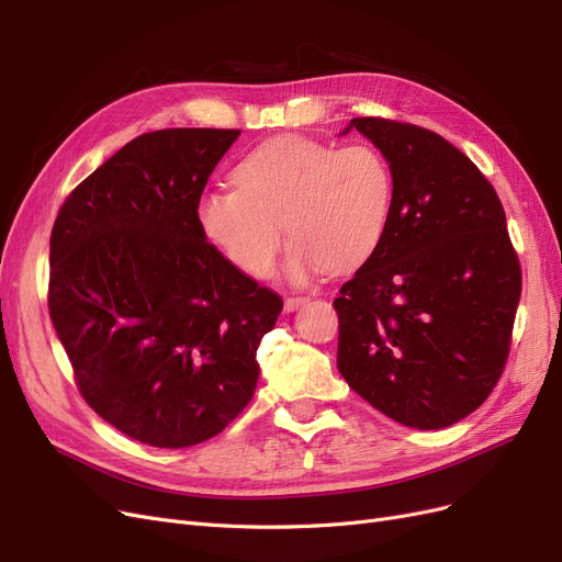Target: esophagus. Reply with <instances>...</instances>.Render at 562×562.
<instances>
[{"mask_svg": "<svg viewBox=\"0 0 562 562\" xmlns=\"http://www.w3.org/2000/svg\"><path fill=\"white\" fill-rule=\"evenodd\" d=\"M307 302V297H300V295H293V297H285V302H283V307H285V312H295V310H300L302 304Z\"/></svg>", "mask_w": 562, "mask_h": 562, "instance_id": "obj_1", "label": "esophagus"}]
</instances>
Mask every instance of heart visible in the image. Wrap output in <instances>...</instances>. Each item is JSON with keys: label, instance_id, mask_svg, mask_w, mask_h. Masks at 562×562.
Listing matches in <instances>:
<instances>
[{"label": "heart", "instance_id": "obj_1", "mask_svg": "<svg viewBox=\"0 0 562 562\" xmlns=\"http://www.w3.org/2000/svg\"><path fill=\"white\" fill-rule=\"evenodd\" d=\"M236 190L196 201L203 236L252 279H265L291 236L285 274L310 279L366 265L380 248L394 211V171L375 145L335 147L307 135H277L234 166Z\"/></svg>", "mask_w": 562, "mask_h": 562}]
</instances>
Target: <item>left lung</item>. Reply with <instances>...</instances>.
<instances>
[{
    "label": "left lung",
    "instance_id": "1",
    "mask_svg": "<svg viewBox=\"0 0 562 562\" xmlns=\"http://www.w3.org/2000/svg\"><path fill=\"white\" fill-rule=\"evenodd\" d=\"M394 171L375 255L339 288L337 370L386 417L443 429L499 382L520 300V262L495 187L438 133L351 119Z\"/></svg>",
    "mask_w": 562,
    "mask_h": 562
}]
</instances>
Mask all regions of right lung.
Segmentation results:
<instances>
[{
    "mask_svg": "<svg viewBox=\"0 0 562 562\" xmlns=\"http://www.w3.org/2000/svg\"><path fill=\"white\" fill-rule=\"evenodd\" d=\"M239 128H164L79 182L50 232L48 314L93 411L190 448L250 403L283 300L206 241L196 201Z\"/></svg>",
    "mask_w": 562,
    "mask_h": 562,
    "instance_id": "right-lung-1",
    "label": "right lung"
}]
</instances>
